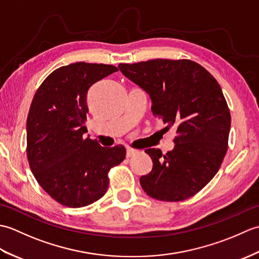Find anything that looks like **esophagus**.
Returning a JSON list of instances; mask_svg holds the SVG:
<instances>
[{
  "instance_id": "obj_1",
  "label": "esophagus",
  "mask_w": 259,
  "mask_h": 259,
  "mask_svg": "<svg viewBox=\"0 0 259 259\" xmlns=\"http://www.w3.org/2000/svg\"><path fill=\"white\" fill-rule=\"evenodd\" d=\"M136 153H137V151H136V150L131 149V148H128V149H126L125 156H126V158H131V157H134V156L136 155Z\"/></svg>"
}]
</instances>
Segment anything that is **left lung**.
Here are the masks:
<instances>
[{"label":"left lung","mask_w":259,"mask_h":259,"mask_svg":"<svg viewBox=\"0 0 259 259\" xmlns=\"http://www.w3.org/2000/svg\"><path fill=\"white\" fill-rule=\"evenodd\" d=\"M118 67L149 95L152 113L164 129H177L171 151L145 150L153 166L140 177L142 189L161 201L188 199L213 178L228 149L232 118L221 85L200 64L186 59Z\"/></svg>","instance_id":"1"}]
</instances>
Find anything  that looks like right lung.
I'll use <instances>...</instances> for the list:
<instances>
[{"label": "right lung", "instance_id": "1", "mask_svg": "<svg viewBox=\"0 0 259 259\" xmlns=\"http://www.w3.org/2000/svg\"><path fill=\"white\" fill-rule=\"evenodd\" d=\"M118 68L76 62L48 76L33 98L26 120V156L47 194L63 206L80 208L104 196L109 170L123 161L125 148L83 139L90 88Z\"/></svg>", "mask_w": 259, "mask_h": 259}]
</instances>
